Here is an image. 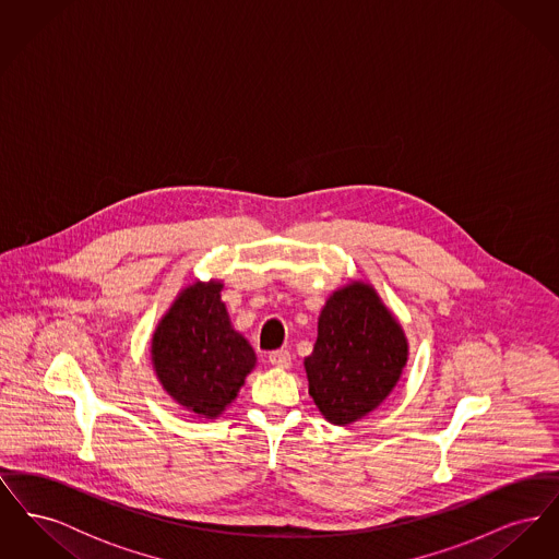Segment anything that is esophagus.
Listing matches in <instances>:
<instances>
[{
    "instance_id": "34e87169",
    "label": "esophagus",
    "mask_w": 559,
    "mask_h": 559,
    "mask_svg": "<svg viewBox=\"0 0 559 559\" xmlns=\"http://www.w3.org/2000/svg\"><path fill=\"white\" fill-rule=\"evenodd\" d=\"M267 362H270L272 367H278V369H289V365H292V354H289V349L270 352V354H267Z\"/></svg>"
}]
</instances>
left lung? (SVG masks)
<instances>
[{
	"label": "left lung",
	"instance_id": "1",
	"mask_svg": "<svg viewBox=\"0 0 559 559\" xmlns=\"http://www.w3.org/2000/svg\"><path fill=\"white\" fill-rule=\"evenodd\" d=\"M408 360V340L374 287L352 281L324 301L319 337L304 360L320 415L347 426L392 394Z\"/></svg>",
	"mask_w": 559,
	"mask_h": 559
}]
</instances>
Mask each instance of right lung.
<instances>
[{
	"label": "right lung",
	"instance_id": "obj_1",
	"mask_svg": "<svg viewBox=\"0 0 559 559\" xmlns=\"http://www.w3.org/2000/svg\"><path fill=\"white\" fill-rule=\"evenodd\" d=\"M222 287V281L185 287L151 340V360L163 390L203 419H217L233 404L258 362L253 347L230 322Z\"/></svg>",
	"mask_w": 559,
	"mask_h": 559
}]
</instances>
